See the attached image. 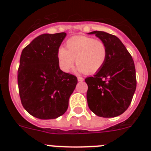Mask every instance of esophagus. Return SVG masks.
I'll return each instance as SVG.
<instances>
[{"label": "esophagus", "instance_id": "1", "mask_svg": "<svg viewBox=\"0 0 151 151\" xmlns=\"http://www.w3.org/2000/svg\"><path fill=\"white\" fill-rule=\"evenodd\" d=\"M78 82H82V81H84V78H82V77L78 76Z\"/></svg>", "mask_w": 151, "mask_h": 151}]
</instances>
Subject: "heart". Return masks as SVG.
Instances as JSON below:
<instances>
[{"label": "heart", "instance_id": "obj_1", "mask_svg": "<svg viewBox=\"0 0 151 151\" xmlns=\"http://www.w3.org/2000/svg\"><path fill=\"white\" fill-rule=\"evenodd\" d=\"M107 58V47L103 41L85 35L73 36L66 42V48L60 47L57 59L65 73L71 70L76 63L81 73L94 74L104 66Z\"/></svg>", "mask_w": 151, "mask_h": 151}]
</instances>
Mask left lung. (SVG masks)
<instances>
[{
	"mask_svg": "<svg viewBox=\"0 0 151 151\" xmlns=\"http://www.w3.org/2000/svg\"><path fill=\"white\" fill-rule=\"evenodd\" d=\"M107 47L104 65L94 76L85 78L87 101L91 110L98 116L121 115L130 105L136 89L135 67L132 57L116 36L94 31Z\"/></svg>",
	"mask_w": 151,
	"mask_h": 151,
	"instance_id": "left-lung-1",
	"label": "left lung"
}]
</instances>
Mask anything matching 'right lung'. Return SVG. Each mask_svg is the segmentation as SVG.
Masks as SVG:
<instances>
[{"mask_svg":"<svg viewBox=\"0 0 151 151\" xmlns=\"http://www.w3.org/2000/svg\"><path fill=\"white\" fill-rule=\"evenodd\" d=\"M65 32L43 34L22 50L18 69L19 93L25 110L41 119H52L67 110L76 76L60 69L57 52Z\"/></svg>","mask_w":151,"mask_h":151,"instance_id":"1","label":"right lung"}]
</instances>
